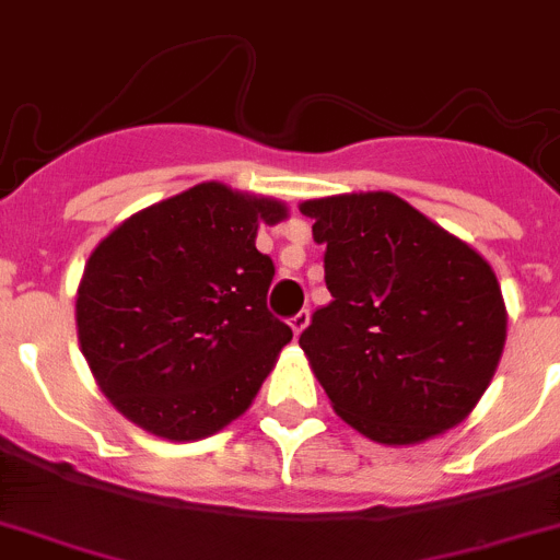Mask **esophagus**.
<instances>
[{
  "mask_svg": "<svg viewBox=\"0 0 560 560\" xmlns=\"http://www.w3.org/2000/svg\"><path fill=\"white\" fill-rule=\"evenodd\" d=\"M290 326H292V331H295V337H298V334H301L306 326H310V310H301V312H298V315H292L290 317Z\"/></svg>",
  "mask_w": 560,
  "mask_h": 560,
  "instance_id": "34e87169",
  "label": "esophagus"
}]
</instances>
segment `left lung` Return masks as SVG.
Segmentation results:
<instances>
[{
  "label": "left lung",
  "mask_w": 560,
  "mask_h": 560,
  "mask_svg": "<svg viewBox=\"0 0 560 560\" xmlns=\"http://www.w3.org/2000/svg\"><path fill=\"white\" fill-rule=\"evenodd\" d=\"M331 304L301 348L334 411L381 445H417L458 425L498 370L505 304L478 250L392 192L301 203Z\"/></svg>",
  "instance_id": "left-lung-1"
}]
</instances>
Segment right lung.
Returning <instances> with one entry per match:
<instances>
[{
    "mask_svg": "<svg viewBox=\"0 0 560 560\" xmlns=\"http://www.w3.org/2000/svg\"><path fill=\"white\" fill-rule=\"evenodd\" d=\"M284 218L281 201L201 182L96 245L77 290V334L127 420L192 442L248 409L292 339L268 312L273 259L256 250L259 223Z\"/></svg>",
    "mask_w": 560,
    "mask_h": 560,
    "instance_id": "right-lung-1",
    "label": "right lung"
}]
</instances>
